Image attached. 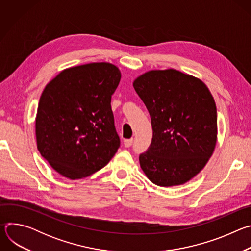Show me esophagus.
<instances>
[{
  "mask_svg": "<svg viewBox=\"0 0 251 251\" xmlns=\"http://www.w3.org/2000/svg\"><path fill=\"white\" fill-rule=\"evenodd\" d=\"M132 144H133V139H126V140H124V146L125 147L129 148V147L132 146Z\"/></svg>",
  "mask_w": 251,
  "mask_h": 251,
  "instance_id": "1",
  "label": "esophagus"
}]
</instances>
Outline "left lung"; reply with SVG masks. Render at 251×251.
Listing matches in <instances>:
<instances>
[{"instance_id":"left-lung-1","label":"left lung","mask_w":251,"mask_h":251,"mask_svg":"<svg viewBox=\"0 0 251 251\" xmlns=\"http://www.w3.org/2000/svg\"><path fill=\"white\" fill-rule=\"evenodd\" d=\"M133 86L153 128L151 145L139 157L141 169L157 186L186 184L204 168L217 144V106L209 89L174 68L149 70Z\"/></svg>"}]
</instances>
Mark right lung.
I'll return each mask as SVG.
<instances>
[{"label":"right lung","mask_w":251,"mask_h":251,"mask_svg":"<svg viewBox=\"0 0 251 251\" xmlns=\"http://www.w3.org/2000/svg\"><path fill=\"white\" fill-rule=\"evenodd\" d=\"M120 79L115 64L91 62L63 69L46 85L35 138L41 155L59 175L86 177L117 152L120 140L110 103Z\"/></svg>","instance_id":"right-lung-1"}]
</instances>
